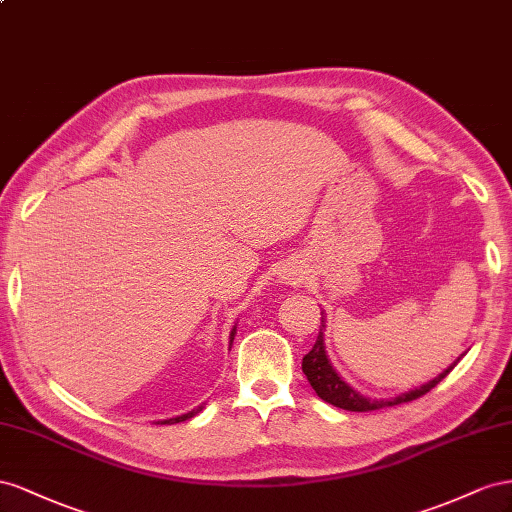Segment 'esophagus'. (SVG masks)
Here are the masks:
<instances>
[{"instance_id":"34e87169","label":"esophagus","mask_w":512,"mask_h":512,"mask_svg":"<svg viewBox=\"0 0 512 512\" xmlns=\"http://www.w3.org/2000/svg\"><path fill=\"white\" fill-rule=\"evenodd\" d=\"M281 281H285V283H291V285H296V283H300L302 279H300V274L298 272H285L283 276H281Z\"/></svg>"}]
</instances>
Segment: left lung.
<instances>
[{
    "label": "left lung",
    "mask_w": 512,
    "mask_h": 512,
    "mask_svg": "<svg viewBox=\"0 0 512 512\" xmlns=\"http://www.w3.org/2000/svg\"><path fill=\"white\" fill-rule=\"evenodd\" d=\"M324 332H326V315H324V311H321V326H319L317 341H315L311 352L302 358V371H304L306 379H309L313 390L317 392L319 399H324L326 403H330L334 407H341V410H347V412H373V410H379V407H390V405L414 401L440 384L442 379L457 367V362L463 358V354H461V358H457L448 369H444L437 377L429 379L427 384L416 386L407 392H401V394H397V397H390V399H369V397H364V394H360L358 390H354L347 382H343V377L337 373V369L332 367V362L328 360V354H326Z\"/></svg>",
    "instance_id": "8db88e82"
}]
</instances>
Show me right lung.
Wrapping results in <instances>:
<instances>
[{
	"label": "right lung",
	"mask_w": 512,
	"mask_h": 512,
	"mask_svg": "<svg viewBox=\"0 0 512 512\" xmlns=\"http://www.w3.org/2000/svg\"><path fill=\"white\" fill-rule=\"evenodd\" d=\"M233 337H236V326L231 328V334H229V345L233 343ZM203 405L206 403H201V405H197L195 410H191V412H186V414H182V416H175V418H167V420H156V425H175V422H184V420H188V418H193V416H197L201 410H203Z\"/></svg>",
	"instance_id": "1"
}]
</instances>
